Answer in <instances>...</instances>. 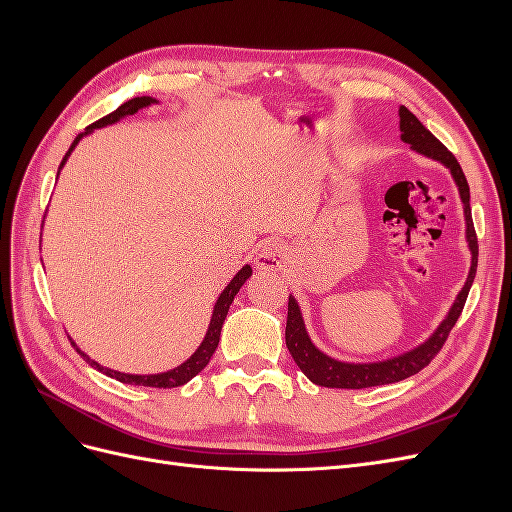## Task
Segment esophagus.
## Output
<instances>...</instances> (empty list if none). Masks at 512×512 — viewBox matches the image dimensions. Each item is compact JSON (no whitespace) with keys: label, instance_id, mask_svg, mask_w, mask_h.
Returning a JSON list of instances; mask_svg holds the SVG:
<instances>
[{"label":"esophagus","instance_id":"obj_1","mask_svg":"<svg viewBox=\"0 0 512 512\" xmlns=\"http://www.w3.org/2000/svg\"><path fill=\"white\" fill-rule=\"evenodd\" d=\"M288 256L290 254H288L284 243L267 241V243H262V247L258 250L256 265L265 271H280L282 267H286Z\"/></svg>","mask_w":512,"mask_h":512}]
</instances>
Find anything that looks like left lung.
Listing matches in <instances>:
<instances>
[{
	"label": "left lung",
	"mask_w": 512,
	"mask_h": 512,
	"mask_svg": "<svg viewBox=\"0 0 512 512\" xmlns=\"http://www.w3.org/2000/svg\"><path fill=\"white\" fill-rule=\"evenodd\" d=\"M399 130H401V141L408 143L414 151L423 153V156L442 162L448 170L459 188V196L463 203V213H466V237H468V247L472 252V267L468 273L466 286L461 288L457 294V299L451 307V312L444 318V322L436 329L425 344L418 348L393 356L389 361H380V363H342L335 361L331 356L320 352L312 339H309L305 331V322L301 316L299 303L294 301V297L288 299V320H286V346L292 354L294 363L299 365L303 374L312 380L318 386H329V389H369V386H380V384H393L399 380H406L414 374H418L423 367H427L433 356H436L448 333L455 327L457 318L463 312V305H466L470 286L474 282L476 275V265H478V239H476V230L472 224V209H470V185L466 175L457 162V158L448 151L436 136H433L421 121H418L406 106H399Z\"/></svg>",
	"instance_id": "8db88e82"
}]
</instances>
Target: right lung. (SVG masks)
I'll use <instances>...</instances> for the list:
<instances>
[{"label": "right lung", "mask_w": 512, "mask_h": 512, "mask_svg": "<svg viewBox=\"0 0 512 512\" xmlns=\"http://www.w3.org/2000/svg\"><path fill=\"white\" fill-rule=\"evenodd\" d=\"M156 102H158V100L151 98V96L132 98V100H128V102H123V104L117 108V111H113L111 115H106V117L98 119L96 123H91V126H89L83 134H79V136L74 138V143L70 145V149H68V153L64 156V160H61V164H59V168L66 164V160H68V156L72 153V149H74L76 145H79V141H81L83 136L91 134L96 128L111 126V123L119 121L121 117L134 115V113L141 111V108H145V106H149V104H156ZM250 275H252V267L245 265L235 277H232L230 284L224 288V292L218 297V303H215V307H213V316H211V322H209V329H207V335H205V339H203V344L198 346V350L190 356L188 361L181 363V365L175 367V369L164 371V374H149V376L121 374V371L102 367V365L96 363L94 359H89V356H87L85 352H81L79 346H76L74 342H72V346L76 348V352H79L91 367H96L98 371H102V374H106L108 378H115V380H119V382L134 384V386H153V389H173V386H181V384H185L188 380H192L196 374H200V371H203V369L209 365L215 348H218V344H220V333H222V324H224L226 314H228V307H230L232 301H235L239 288L245 284V280H247V277H250Z\"/></svg>", "instance_id": "1"}]
</instances>
